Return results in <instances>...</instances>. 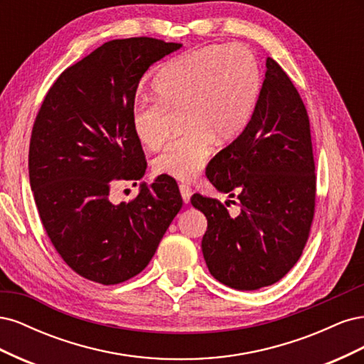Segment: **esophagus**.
Masks as SVG:
<instances>
[{
    "instance_id": "esophagus-1",
    "label": "esophagus",
    "mask_w": 364,
    "mask_h": 364,
    "mask_svg": "<svg viewBox=\"0 0 364 364\" xmlns=\"http://www.w3.org/2000/svg\"><path fill=\"white\" fill-rule=\"evenodd\" d=\"M179 190H181V196H182L183 202L188 203L190 199H191V188H190V186L182 183V185H179Z\"/></svg>"
}]
</instances>
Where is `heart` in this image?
Listing matches in <instances>:
<instances>
[{
  "label": "heart",
  "instance_id": "heart-1",
  "mask_svg": "<svg viewBox=\"0 0 364 364\" xmlns=\"http://www.w3.org/2000/svg\"><path fill=\"white\" fill-rule=\"evenodd\" d=\"M259 83L255 54L240 43L208 46L173 59L153 85L158 100L136 102L130 112L135 136L155 150L167 138L168 112L183 111L186 134L165 147L155 159V171L182 182L199 176L213 142H228L245 129Z\"/></svg>",
  "mask_w": 364,
  "mask_h": 364
}]
</instances>
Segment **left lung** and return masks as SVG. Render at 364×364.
<instances>
[{
	"label": "left lung",
	"mask_w": 364,
	"mask_h": 364,
	"mask_svg": "<svg viewBox=\"0 0 364 364\" xmlns=\"http://www.w3.org/2000/svg\"><path fill=\"white\" fill-rule=\"evenodd\" d=\"M266 68L247 126L206 167L220 193L237 197L240 214L229 215L215 199L191 197L208 220L202 252L209 273L243 291L267 287L289 273L302 255L316 205L306 109L278 62L267 58Z\"/></svg>",
	"instance_id": "left-lung-1"
}]
</instances>
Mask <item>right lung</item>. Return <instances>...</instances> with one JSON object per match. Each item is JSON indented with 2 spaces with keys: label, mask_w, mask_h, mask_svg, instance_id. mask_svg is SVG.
I'll return each instance as SVG.
<instances>
[{
  "label": "right lung",
  "mask_w": 364,
  "mask_h": 364,
  "mask_svg": "<svg viewBox=\"0 0 364 364\" xmlns=\"http://www.w3.org/2000/svg\"><path fill=\"white\" fill-rule=\"evenodd\" d=\"M181 47L153 38L103 43L58 77L33 124L39 217L62 259L90 281L112 285L144 270L182 208L170 176L142 182L127 203L109 199L117 182L139 181L147 168L130 123L141 77Z\"/></svg>",
  "instance_id": "obj_1"
}]
</instances>
